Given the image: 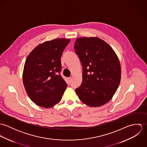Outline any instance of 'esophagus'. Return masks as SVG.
I'll return each instance as SVG.
<instances>
[{
    "label": "esophagus",
    "instance_id": "1",
    "mask_svg": "<svg viewBox=\"0 0 147 147\" xmlns=\"http://www.w3.org/2000/svg\"><path fill=\"white\" fill-rule=\"evenodd\" d=\"M71 78H67V83L69 84L71 83Z\"/></svg>",
    "mask_w": 147,
    "mask_h": 147
}]
</instances>
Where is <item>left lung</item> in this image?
<instances>
[{
    "instance_id": "8db88e82",
    "label": "left lung",
    "mask_w": 147,
    "mask_h": 147,
    "mask_svg": "<svg viewBox=\"0 0 147 147\" xmlns=\"http://www.w3.org/2000/svg\"><path fill=\"white\" fill-rule=\"evenodd\" d=\"M75 51L83 66V81L75 89L80 100L90 107L108 102L121 82L119 59L111 47L98 37L76 40Z\"/></svg>"
}]
</instances>
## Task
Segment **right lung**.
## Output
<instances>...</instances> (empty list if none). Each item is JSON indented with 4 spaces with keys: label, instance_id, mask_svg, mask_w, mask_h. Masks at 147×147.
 <instances>
[{
    "label": "right lung",
    "instance_id": "1",
    "mask_svg": "<svg viewBox=\"0 0 147 147\" xmlns=\"http://www.w3.org/2000/svg\"><path fill=\"white\" fill-rule=\"evenodd\" d=\"M70 39L57 38L36 47L24 64L22 80L25 90L36 105L50 108L62 99L67 84L60 75L61 58Z\"/></svg>",
    "mask_w": 147,
    "mask_h": 147
}]
</instances>
